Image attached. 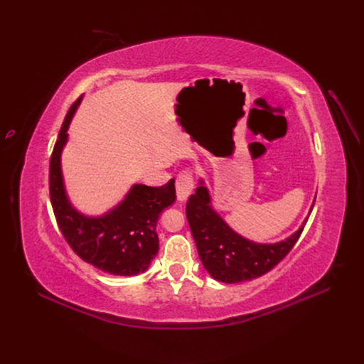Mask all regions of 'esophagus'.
Wrapping results in <instances>:
<instances>
[{
    "label": "esophagus",
    "mask_w": 364,
    "mask_h": 364,
    "mask_svg": "<svg viewBox=\"0 0 364 364\" xmlns=\"http://www.w3.org/2000/svg\"><path fill=\"white\" fill-rule=\"evenodd\" d=\"M194 189V176L193 171L183 170L176 178V196L179 201H186L188 197L191 196Z\"/></svg>",
    "instance_id": "1"
}]
</instances>
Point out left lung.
Segmentation results:
<instances>
[{"label": "left lung", "instance_id": "left-lung-1", "mask_svg": "<svg viewBox=\"0 0 364 364\" xmlns=\"http://www.w3.org/2000/svg\"><path fill=\"white\" fill-rule=\"evenodd\" d=\"M186 219L205 271L215 280L228 284L250 282L271 271L295 246L308 220L306 218L296 232L279 243H255L237 234L216 213L203 181L186 203Z\"/></svg>", "mask_w": 364, "mask_h": 364}]
</instances>
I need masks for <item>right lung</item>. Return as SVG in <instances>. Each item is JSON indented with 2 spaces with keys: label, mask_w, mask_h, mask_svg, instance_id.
<instances>
[{
  "label": "right lung",
  "mask_w": 364,
  "mask_h": 364,
  "mask_svg": "<svg viewBox=\"0 0 364 364\" xmlns=\"http://www.w3.org/2000/svg\"><path fill=\"white\" fill-rule=\"evenodd\" d=\"M80 103L81 97L69 108L50 159V200L59 230L84 262L112 275H137L148 269L159 253L155 227L160 213L176 200L175 179L164 186L133 185L126 198L105 215L78 212L66 194L60 157Z\"/></svg>",
  "instance_id": "obj_1"
}]
</instances>
